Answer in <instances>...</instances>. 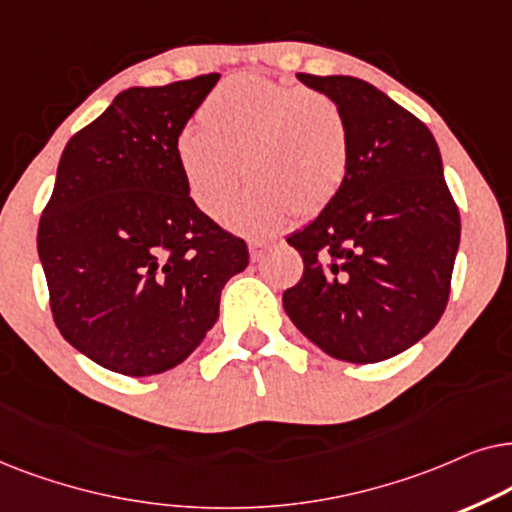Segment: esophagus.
<instances>
[{"label": "esophagus", "mask_w": 512, "mask_h": 512, "mask_svg": "<svg viewBox=\"0 0 512 512\" xmlns=\"http://www.w3.org/2000/svg\"><path fill=\"white\" fill-rule=\"evenodd\" d=\"M267 245H269V241H264V238H250V241H248L250 260L252 262H260L262 255H264V250H267Z\"/></svg>", "instance_id": "obj_1"}]
</instances>
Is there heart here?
<instances>
[{
	"instance_id": "obj_1",
	"label": "heart",
	"mask_w": 512,
	"mask_h": 512,
	"mask_svg": "<svg viewBox=\"0 0 512 512\" xmlns=\"http://www.w3.org/2000/svg\"><path fill=\"white\" fill-rule=\"evenodd\" d=\"M201 124L175 138L187 194L201 213L220 217L245 170L252 187L227 213L243 234L274 229L290 213H320L349 175V121L325 93L238 74L208 95Z\"/></svg>"
}]
</instances>
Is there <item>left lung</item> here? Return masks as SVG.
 Wrapping results in <instances>:
<instances>
[{
  "mask_svg": "<svg viewBox=\"0 0 512 512\" xmlns=\"http://www.w3.org/2000/svg\"><path fill=\"white\" fill-rule=\"evenodd\" d=\"M297 79L344 109L351 166L335 199L288 236L304 274L283 292V309L327 356L379 363L426 337L445 311L459 208L424 121L363 79Z\"/></svg>",
  "mask_w": 512,
  "mask_h": 512,
  "instance_id": "obj_1",
  "label": "left lung"
}]
</instances>
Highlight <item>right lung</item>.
Instances as JSON below:
<instances>
[{
  "label": "right lung",
  "mask_w": 512,
  "mask_h": 512,
  "mask_svg": "<svg viewBox=\"0 0 512 512\" xmlns=\"http://www.w3.org/2000/svg\"><path fill=\"white\" fill-rule=\"evenodd\" d=\"M220 74L133 86L72 135L37 231L60 335L126 377L180 365L248 267V245L187 194L175 138Z\"/></svg>",
  "instance_id": "right-lung-1"
}]
</instances>
